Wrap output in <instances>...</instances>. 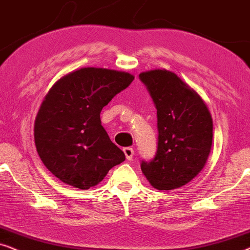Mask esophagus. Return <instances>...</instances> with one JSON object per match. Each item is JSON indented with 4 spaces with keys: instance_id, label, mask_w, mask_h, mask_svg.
<instances>
[{
    "instance_id": "34e87169",
    "label": "esophagus",
    "mask_w": 250,
    "mask_h": 250,
    "mask_svg": "<svg viewBox=\"0 0 250 250\" xmlns=\"http://www.w3.org/2000/svg\"><path fill=\"white\" fill-rule=\"evenodd\" d=\"M123 152H125V158H127V160H132V156H134V148L131 147H125L123 148Z\"/></svg>"
}]
</instances>
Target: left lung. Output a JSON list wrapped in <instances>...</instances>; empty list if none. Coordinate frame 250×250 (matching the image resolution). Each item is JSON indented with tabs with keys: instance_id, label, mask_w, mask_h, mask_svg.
Returning <instances> with one entry per match:
<instances>
[{
	"instance_id": "1",
	"label": "left lung",
	"mask_w": 250,
	"mask_h": 250,
	"mask_svg": "<svg viewBox=\"0 0 250 250\" xmlns=\"http://www.w3.org/2000/svg\"><path fill=\"white\" fill-rule=\"evenodd\" d=\"M139 79L154 102L158 148L141 164L153 188L169 191L188 184L205 167L212 144V119L200 96L167 69L143 72Z\"/></svg>"
}]
</instances>
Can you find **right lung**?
<instances>
[{"label": "right lung", "mask_w": 250, "mask_h": 250, "mask_svg": "<svg viewBox=\"0 0 250 250\" xmlns=\"http://www.w3.org/2000/svg\"><path fill=\"white\" fill-rule=\"evenodd\" d=\"M134 79L125 72L84 67L50 89L35 119L34 139L42 162L62 183L88 189L125 161L103 128L101 112Z\"/></svg>", "instance_id": "add662e5"}]
</instances>
